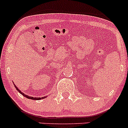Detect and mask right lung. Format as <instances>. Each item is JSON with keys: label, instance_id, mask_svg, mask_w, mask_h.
<instances>
[{"label": "right lung", "instance_id": "add662e5", "mask_svg": "<svg viewBox=\"0 0 128 128\" xmlns=\"http://www.w3.org/2000/svg\"><path fill=\"white\" fill-rule=\"evenodd\" d=\"M14 86H15V88H16V89L18 90V92H19V93L22 94V95H24V96H25V97H26V98H28V99H31V100H41V99H42V98H45L46 97V96H44V97H42V98H38V97H33V96H29L28 95H25V94H24L23 92H21L20 90H19V89H18V88H17V87H16V86H15V85H14Z\"/></svg>", "mask_w": 128, "mask_h": 128}]
</instances>
